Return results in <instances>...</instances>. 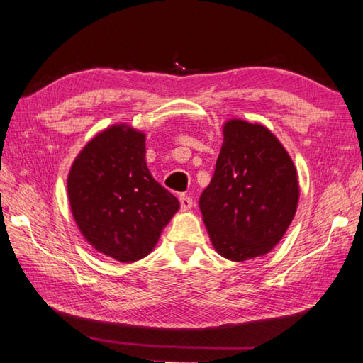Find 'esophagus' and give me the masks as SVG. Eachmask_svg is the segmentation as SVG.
<instances>
[{
  "label": "esophagus",
  "instance_id": "1",
  "mask_svg": "<svg viewBox=\"0 0 363 363\" xmlns=\"http://www.w3.org/2000/svg\"><path fill=\"white\" fill-rule=\"evenodd\" d=\"M179 203H181V210L182 211H187V210H190V208H192L194 200L190 199L189 195H181L179 196Z\"/></svg>",
  "mask_w": 363,
  "mask_h": 363
}]
</instances>
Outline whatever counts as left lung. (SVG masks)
Masks as SVG:
<instances>
[{"instance_id": "obj_1", "label": "left lung", "mask_w": 363, "mask_h": 363, "mask_svg": "<svg viewBox=\"0 0 363 363\" xmlns=\"http://www.w3.org/2000/svg\"><path fill=\"white\" fill-rule=\"evenodd\" d=\"M224 143L200 211L214 250L242 262L267 255L294 218L298 173L280 140L259 123H224Z\"/></svg>"}]
</instances>
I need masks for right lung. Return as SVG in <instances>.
Instances as JSON below:
<instances>
[{
    "mask_svg": "<svg viewBox=\"0 0 363 363\" xmlns=\"http://www.w3.org/2000/svg\"><path fill=\"white\" fill-rule=\"evenodd\" d=\"M67 192L84 240L120 262L149 255L179 210L176 196L147 168L145 134L125 123L108 126L83 147Z\"/></svg>",
    "mask_w": 363,
    "mask_h": 363,
    "instance_id": "right-lung-1",
    "label": "right lung"
}]
</instances>
